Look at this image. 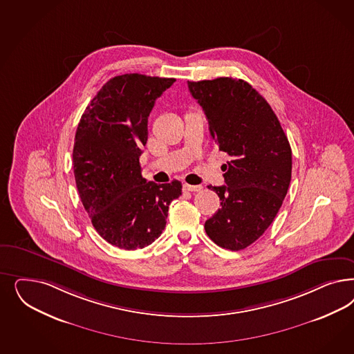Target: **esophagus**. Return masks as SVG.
<instances>
[{
	"instance_id": "obj_1",
	"label": "esophagus",
	"mask_w": 354,
	"mask_h": 354,
	"mask_svg": "<svg viewBox=\"0 0 354 354\" xmlns=\"http://www.w3.org/2000/svg\"><path fill=\"white\" fill-rule=\"evenodd\" d=\"M183 190L192 192V193H198V192H202V190H203V186H201V185H187V183H185V185H183Z\"/></svg>"
}]
</instances>
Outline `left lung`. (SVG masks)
<instances>
[{"instance_id":"8db88e82","label":"left lung","mask_w":354,"mask_h":354,"mask_svg":"<svg viewBox=\"0 0 354 354\" xmlns=\"http://www.w3.org/2000/svg\"><path fill=\"white\" fill-rule=\"evenodd\" d=\"M203 108L218 149L232 158L223 165L224 186H208L221 201L205 221L220 248L239 251L271 225L292 178V149L270 104L248 82L223 77L187 82Z\"/></svg>"}]
</instances>
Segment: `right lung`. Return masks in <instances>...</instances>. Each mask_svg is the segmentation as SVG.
I'll return each instance as SVG.
<instances>
[{"label": "right lung", "mask_w": 354, "mask_h": 354, "mask_svg": "<svg viewBox=\"0 0 354 354\" xmlns=\"http://www.w3.org/2000/svg\"><path fill=\"white\" fill-rule=\"evenodd\" d=\"M176 82L142 74L108 80L82 114L73 149L80 201L104 240L124 250L143 249L165 228L177 180L158 183L142 177L139 156L149 138V115Z\"/></svg>", "instance_id": "1"}]
</instances>
